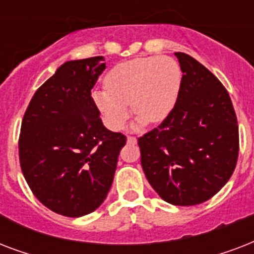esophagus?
<instances>
[{
    "label": "esophagus",
    "instance_id": "obj_1",
    "mask_svg": "<svg viewBox=\"0 0 254 254\" xmlns=\"http://www.w3.org/2000/svg\"><path fill=\"white\" fill-rule=\"evenodd\" d=\"M127 143H131V145H134V143H137V138L135 137H133V135H127Z\"/></svg>",
    "mask_w": 254,
    "mask_h": 254
}]
</instances>
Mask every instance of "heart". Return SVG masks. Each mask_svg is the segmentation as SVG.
Listing matches in <instances>:
<instances>
[{"label":"heart","mask_w":254,"mask_h":254,"mask_svg":"<svg viewBox=\"0 0 254 254\" xmlns=\"http://www.w3.org/2000/svg\"><path fill=\"white\" fill-rule=\"evenodd\" d=\"M179 85L181 68L174 59L137 58L115 65L104 79L105 89L92 92V100L107 127L119 130L129 105L143 123H161L173 109Z\"/></svg>","instance_id":"b5f03b06"}]
</instances>
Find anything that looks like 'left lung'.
Returning a JSON list of instances; mask_svg holds the SVG:
<instances>
[{
  "instance_id": "8db88e82",
  "label": "left lung",
  "mask_w": 254,
  "mask_h": 254,
  "mask_svg": "<svg viewBox=\"0 0 254 254\" xmlns=\"http://www.w3.org/2000/svg\"><path fill=\"white\" fill-rule=\"evenodd\" d=\"M182 75L175 105L138 138L146 179L163 200L195 205L216 195L239 158V125L228 91L209 69L175 53Z\"/></svg>"
}]
</instances>
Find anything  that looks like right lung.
I'll list each match as a JSON object with an SVG mask.
<instances>
[{"label":"right lung","mask_w":254,"mask_h":254,"mask_svg":"<svg viewBox=\"0 0 254 254\" xmlns=\"http://www.w3.org/2000/svg\"><path fill=\"white\" fill-rule=\"evenodd\" d=\"M103 57L65 62L34 93L18 141L30 190L55 213L80 217L105 200L115 177L123 133L108 130L92 100L105 69Z\"/></svg>","instance_id":"right-lung-1"}]
</instances>
